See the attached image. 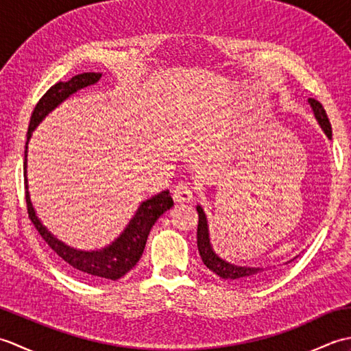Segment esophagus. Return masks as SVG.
I'll return each instance as SVG.
<instances>
[{"label": "esophagus", "instance_id": "34e87169", "mask_svg": "<svg viewBox=\"0 0 351 351\" xmlns=\"http://www.w3.org/2000/svg\"><path fill=\"white\" fill-rule=\"evenodd\" d=\"M173 199L180 204L190 202V200H193V190L189 187L187 184H180L173 190Z\"/></svg>", "mask_w": 351, "mask_h": 351}]
</instances>
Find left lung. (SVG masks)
<instances>
[{
	"instance_id": "left-lung-1",
	"label": "left lung",
	"mask_w": 351,
	"mask_h": 351,
	"mask_svg": "<svg viewBox=\"0 0 351 351\" xmlns=\"http://www.w3.org/2000/svg\"><path fill=\"white\" fill-rule=\"evenodd\" d=\"M308 102H309L312 111H314V116L317 119L318 125L322 126V130L324 131L327 138L332 140V126L329 122V117H327V114H326V110L317 99L309 98ZM196 210L199 214V223H197L199 255H200V258H202L204 264L210 268L213 273L220 276L221 279L240 283V285H253V283H256L263 279V276L265 274L267 270H271V267L235 265V264L228 263V261H225V259H221L213 249V244L210 240V228H208V220H206V214L204 211V208L197 205ZM291 261H294V259H291ZM291 261H287L285 264L291 263Z\"/></svg>"
}]
</instances>
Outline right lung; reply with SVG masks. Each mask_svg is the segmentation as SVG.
<instances>
[{
	"label": "right lung",
	"instance_id": "right-lung-1",
	"mask_svg": "<svg viewBox=\"0 0 351 351\" xmlns=\"http://www.w3.org/2000/svg\"><path fill=\"white\" fill-rule=\"evenodd\" d=\"M101 77L102 73L99 72H84L72 77L69 81H58V83L52 86L49 90L42 96L40 101L37 102L32 119H29L24 152L25 199L29 220L33 221V225L39 230V234L42 235L43 240L48 243L49 247L54 250L64 263H68L72 268H75L78 273L87 276V278L117 280L138 263L141 253L145 250L147 235L151 232L155 221L173 206V199L170 197L169 190H164L158 193V195L143 200L137 208L136 214H134L132 219L128 221V225L125 226L121 235H119L113 243H110L106 247L96 250H80L75 247H71V245L63 243L62 240H58L57 237L49 232L48 228L40 221V219L37 217L32 199H29L27 178L28 143L29 138L33 136V131L37 128V125H39L52 110L57 108L62 102L68 99L69 96L77 93L81 88L96 84L101 80Z\"/></svg>",
	"mask_w": 351,
	"mask_h": 351
}]
</instances>
